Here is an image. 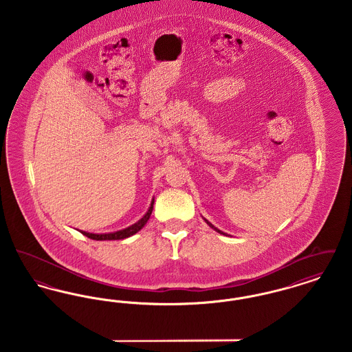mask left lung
<instances>
[{"mask_svg":"<svg viewBox=\"0 0 352 352\" xmlns=\"http://www.w3.org/2000/svg\"><path fill=\"white\" fill-rule=\"evenodd\" d=\"M204 220H206V219H204ZM206 223H207V224H208V226H210V227H211V228H214V230H215V231H217V232H219V234H224V232H221V231H220V230H218V228H217V227H214V226H212V224H211V223H210V221H208V220H206Z\"/></svg>","mask_w":352,"mask_h":352,"instance_id":"obj_1","label":"left lung"}]
</instances>
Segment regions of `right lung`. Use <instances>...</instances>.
<instances>
[{"mask_svg": "<svg viewBox=\"0 0 352 352\" xmlns=\"http://www.w3.org/2000/svg\"><path fill=\"white\" fill-rule=\"evenodd\" d=\"M153 204H154V199L151 201V207H149L148 212L144 215V218L140 219L137 223H134L131 227H128L125 230H121V231H118V232H112V234H89V232H84V231H80V232L84 236L92 239V240H121V239H126V237H129L132 234H137L146 224V221L151 218Z\"/></svg>", "mask_w": 352, "mask_h": 352, "instance_id": "add662e5", "label": "right lung"}]
</instances>
